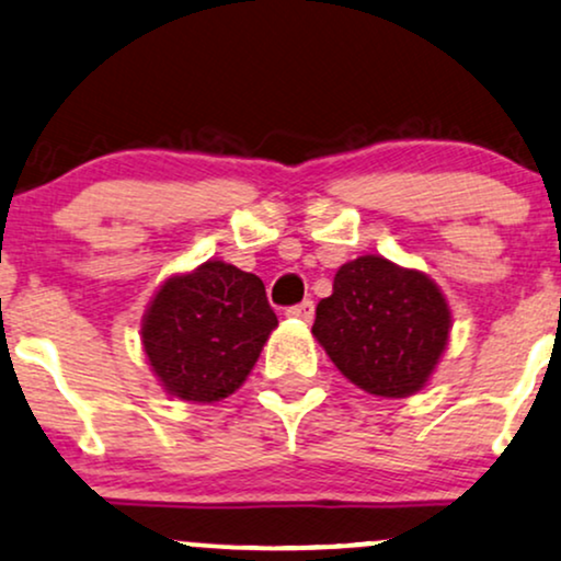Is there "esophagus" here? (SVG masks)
<instances>
[{
	"mask_svg": "<svg viewBox=\"0 0 561 561\" xmlns=\"http://www.w3.org/2000/svg\"><path fill=\"white\" fill-rule=\"evenodd\" d=\"M285 316H287V319H298V321L310 323V321H313V300H302L300 306L287 308Z\"/></svg>",
	"mask_w": 561,
	"mask_h": 561,
	"instance_id": "obj_1",
	"label": "esophagus"
}]
</instances>
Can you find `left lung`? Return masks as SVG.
Instances as JSON below:
<instances>
[{
	"label": "left lung",
	"mask_w": 561,
	"mask_h": 561,
	"mask_svg": "<svg viewBox=\"0 0 561 561\" xmlns=\"http://www.w3.org/2000/svg\"><path fill=\"white\" fill-rule=\"evenodd\" d=\"M451 308L421 268L383 255L342 263L316 306L313 336L340 374L383 400L426 389L449 345Z\"/></svg>",
	"instance_id": "8db88e82"
}]
</instances>
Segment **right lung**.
<instances>
[{
    "label": "right lung",
    "mask_w": 561,
    "mask_h": 561,
    "mask_svg": "<svg viewBox=\"0 0 561 561\" xmlns=\"http://www.w3.org/2000/svg\"><path fill=\"white\" fill-rule=\"evenodd\" d=\"M276 327L259 276L206 261L161 282L140 319V345L167 394L208 404L245 383Z\"/></svg>",
    "instance_id": "add662e5"
}]
</instances>
